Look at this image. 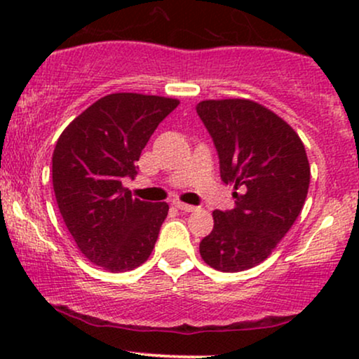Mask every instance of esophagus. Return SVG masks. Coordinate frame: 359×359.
Returning a JSON list of instances; mask_svg holds the SVG:
<instances>
[{"label":"esophagus","instance_id":"obj_1","mask_svg":"<svg viewBox=\"0 0 359 359\" xmlns=\"http://www.w3.org/2000/svg\"><path fill=\"white\" fill-rule=\"evenodd\" d=\"M175 208L177 209H180V211H184V212H194L196 211V205H191V204H184V203H180V201H175Z\"/></svg>","mask_w":359,"mask_h":359}]
</instances>
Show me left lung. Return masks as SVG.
I'll return each instance as SVG.
<instances>
[{
  "instance_id": "left-lung-1",
  "label": "left lung",
  "mask_w": 359,
  "mask_h": 359,
  "mask_svg": "<svg viewBox=\"0 0 359 359\" xmlns=\"http://www.w3.org/2000/svg\"><path fill=\"white\" fill-rule=\"evenodd\" d=\"M211 135L224 184L234 185V208L214 211L201 257L221 271H241L269 258L306 203L311 167L290 126L248 100L196 106Z\"/></svg>"
}]
</instances>
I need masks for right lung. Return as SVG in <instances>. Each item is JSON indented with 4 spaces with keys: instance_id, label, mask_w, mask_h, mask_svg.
<instances>
[{
    "instance_id": "right-lung-1",
    "label": "right lung",
    "mask_w": 359,
    "mask_h": 359,
    "mask_svg": "<svg viewBox=\"0 0 359 359\" xmlns=\"http://www.w3.org/2000/svg\"><path fill=\"white\" fill-rule=\"evenodd\" d=\"M179 106L170 97L116 93L101 97L62 131L52 155L59 211L77 248L108 271L145 263L168 214L167 203L133 199L142 150Z\"/></svg>"
}]
</instances>
